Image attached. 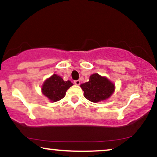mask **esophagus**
I'll list each match as a JSON object with an SVG mask.
<instances>
[{
    "label": "esophagus",
    "instance_id": "34e87169",
    "mask_svg": "<svg viewBox=\"0 0 157 157\" xmlns=\"http://www.w3.org/2000/svg\"><path fill=\"white\" fill-rule=\"evenodd\" d=\"M75 82V85H77V86H79V85L80 84V81L79 80H75V82Z\"/></svg>",
    "mask_w": 157,
    "mask_h": 157
}]
</instances>
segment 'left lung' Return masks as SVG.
Here are the masks:
<instances>
[{"label":"left lung","instance_id":"8db88e82","mask_svg":"<svg viewBox=\"0 0 157 157\" xmlns=\"http://www.w3.org/2000/svg\"><path fill=\"white\" fill-rule=\"evenodd\" d=\"M80 87L84 91V97L93 102H98L109 98L115 89L113 82L97 73L91 75L89 82L81 84Z\"/></svg>","mask_w":157,"mask_h":157}]
</instances>
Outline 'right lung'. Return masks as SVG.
<instances>
[{"label":"right lung","mask_w":157,"mask_h":157,"mask_svg":"<svg viewBox=\"0 0 157 157\" xmlns=\"http://www.w3.org/2000/svg\"><path fill=\"white\" fill-rule=\"evenodd\" d=\"M71 81H64L57 75H53L44 82L42 86V93L52 102H57L63 99L66 91L72 86Z\"/></svg>","instance_id":"right-lung-1"}]
</instances>
